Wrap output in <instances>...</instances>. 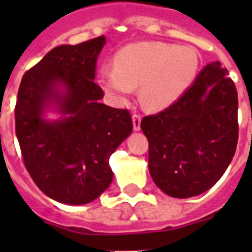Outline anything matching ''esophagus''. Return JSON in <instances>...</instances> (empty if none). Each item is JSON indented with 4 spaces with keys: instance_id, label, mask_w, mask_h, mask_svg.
Listing matches in <instances>:
<instances>
[{
    "instance_id": "esophagus-1",
    "label": "esophagus",
    "mask_w": 252,
    "mask_h": 252,
    "mask_svg": "<svg viewBox=\"0 0 252 252\" xmlns=\"http://www.w3.org/2000/svg\"><path fill=\"white\" fill-rule=\"evenodd\" d=\"M140 124H141V115L137 112L132 113V125L133 130L139 131L140 130Z\"/></svg>"
}]
</instances>
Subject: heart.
<instances>
[{
  "label": "heart",
  "mask_w": 252,
  "mask_h": 252,
  "mask_svg": "<svg viewBox=\"0 0 252 252\" xmlns=\"http://www.w3.org/2000/svg\"><path fill=\"white\" fill-rule=\"evenodd\" d=\"M201 59L193 46L166 43H139L117 51L113 66L99 72L104 92L125 101L140 84L146 107L161 110L174 103L194 81Z\"/></svg>",
  "instance_id": "heart-1"
}]
</instances>
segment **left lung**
I'll use <instances>...</instances> for the list:
<instances>
[{"label":"left lung","instance_id":"left-lung-1","mask_svg":"<svg viewBox=\"0 0 252 252\" xmlns=\"http://www.w3.org/2000/svg\"><path fill=\"white\" fill-rule=\"evenodd\" d=\"M220 62L206 65L177 102L141 120L149 171L165 194L189 198L208 190L230 165L239 140V98Z\"/></svg>","mask_w":252,"mask_h":252}]
</instances>
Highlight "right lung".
<instances>
[{"instance_id":"add662e5","label":"right lung","mask_w":252,"mask_h":252,"mask_svg":"<svg viewBox=\"0 0 252 252\" xmlns=\"http://www.w3.org/2000/svg\"><path fill=\"white\" fill-rule=\"evenodd\" d=\"M104 36L60 45L24 74L15 106V130L26 170L43 193L66 204L94 201L110 187V157L132 132L130 111L101 103L94 82ZM63 84L64 93L55 91ZM49 101L68 116L42 119Z\"/></svg>"}]
</instances>
